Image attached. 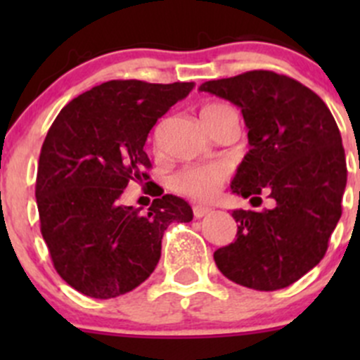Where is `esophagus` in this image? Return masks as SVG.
<instances>
[{
  "mask_svg": "<svg viewBox=\"0 0 360 360\" xmlns=\"http://www.w3.org/2000/svg\"><path fill=\"white\" fill-rule=\"evenodd\" d=\"M209 212H212V209L210 207H205V205H193V216L197 217V219H200V217L207 216Z\"/></svg>",
  "mask_w": 360,
  "mask_h": 360,
  "instance_id": "obj_1",
  "label": "esophagus"
}]
</instances>
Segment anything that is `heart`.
Instances as JSON below:
<instances>
[{"label": "heart", "mask_w": 360, "mask_h": 360, "mask_svg": "<svg viewBox=\"0 0 360 360\" xmlns=\"http://www.w3.org/2000/svg\"><path fill=\"white\" fill-rule=\"evenodd\" d=\"M226 108L223 104H207L202 108L200 116ZM228 177L226 167L219 163H207V165H190L184 167L170 179V186L176 193L195 200H210L219 191Z\"/></svg>", "instance_id": "1"}]
</instances>
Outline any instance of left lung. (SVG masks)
I'll return each mask as SVG.
<instances>
[{
	"instance_id": "1",
	"label": "left lung",
	"mask_w": 360,
	"mask_h": 360,
	"mask_svg": "<svg viewBox=\"0 0 360 360\" xmlns=\"http://www.w3.org/2000/svg\"><path fill=\"white\" fill-rule=\"evenodd\" d=\"M238 106L250 150L231 191L254 207L233 210L235 242L214 252L226 278L277 291L317 266L341 217L347 160L331 111L303 83L274 71H248L200 85Z\"/></svg>"
}]
</instances>
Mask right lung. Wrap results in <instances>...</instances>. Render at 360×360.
<instances>
[{
	"label": "right lung",
	"mask_w": 360,
	"mask_h": 360,
	"mask_svg": "<svg viewBox=\"0 0 360 360\" xmlns=\"http://www.w3.org/2000/svg\"><path fill=\"white\" fill-rule=\"evenodd\" d=\"M193 85L111 79L53 120L39 153L36 203L53 268L78 292L110 300L136 289L153 274L169 224L193 219L188 202L163 191L148 214L120 202L130 183H151L148 134Z\"/></svg>",
	"instance_id": "obj_1"
}]
</instances>
